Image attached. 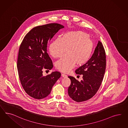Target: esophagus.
<instances>
[{"mask_svg": "<svg viewBox=\"0 0 128 128\" xmlns=\"http://www.w3.org/2000/svg\"><path fill=\"white\" fill-rule=\"evenodd\" d=\"M62 76L63 77H67V76L65 74H62Z\"/></svg>", "mask_w": 128, "mask_h": 128, "instance_id": "esophagus-1", "label": "esophagus"}]
</instances>
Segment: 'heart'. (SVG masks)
<instances>
[{
  "label": "heart",
  "instance_id": "obj_1",
  "mask_svg": "<svg viewBox=\"0 0 128 128\" xmlns=\"http://www.w3.org/2000/svg\"><path fill=\"white\" fill-rule=\"evenodd\" d=\"M93 43L90 37L82 31H69L57 38L49 46V52L52 57L64 56L55 63L56 69L68 73L76 65L82 66L90 58ZM67 49L66 50V49Z\"/></svg>",
  "mask_w": 128,
  "mask_h": 128
}]
</instances>
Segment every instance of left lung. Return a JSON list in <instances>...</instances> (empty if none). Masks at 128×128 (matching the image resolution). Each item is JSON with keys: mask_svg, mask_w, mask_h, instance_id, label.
<instances>
[{"mask_svg": "<svg viewBox=\"0 0 128 128\" xmlns=\"http://www.w3.org/2000/svg\"><path fill=\"white\" fill-rule=\"evenodd\" d=\"M106 65V54L102 42L99 41L91 58L86 64L76 70L82 75L80 82L73 76H68L71 84L68 94L73 100L78 102L88 100L96 94L104 79Z\"/></svg>", "mask_w": 128, "mask_h": 128, "instance_id": "8db88e82", "label": "left lung"}]
</instances>
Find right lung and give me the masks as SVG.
I'll return each instance as SVG.
<instances>
[{
	"label": "right lung",
	"mask_w": 128,
	"mask_h": 128,
	"mask_svg": "<svg viewBox=\"0 0 128 128\" xmlns=\"http://www.w3.org/2000/svg\"><path fill=\"white\" fill-rule=\"evenodd\" d=\"M64 26L50 23L33 28L24 36L18 54L17 69L22 86L30 96L42 99L48 96L61 76L58 71L46 76L44 69L51 70L52 60L47 52L48 43Z\"/></svg>",
	"instance_id": "add662e5"
}]
</instances>
